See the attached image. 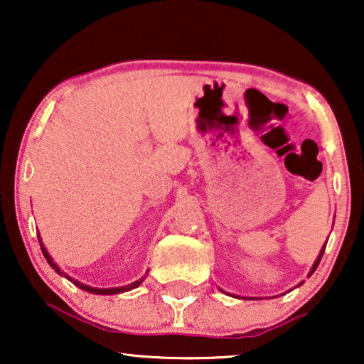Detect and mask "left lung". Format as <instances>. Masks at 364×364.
<instances>
[{"label":"left lung","instance_id":"left-lung-1","mask_svg":"<svg viewBox=\"0 0 364 364\" xmlns=\"http://www.w3.org/2000/svg\"><path fill=\"white\" fill-rule=\"evenodd\" d=\"M326 242H328V240H326ZM325 247H326V245H323V247H321V250H320V253H318L316 260H315V263H313V267H311L310 273H308V277H311V275H313V272L316 270V267L320 265V260H321V257H323V252H325ZM301 283H303V282H301ZM301 283H298V287H300ZM220 291H223L222 288H220ZM223 293H225V291H223ZM227 295H230V296H235V298H240V296H238V295H232V293H227ZM243 298H245V300H252V298H247V296H243ZM255 300H258V298H255Z\"/></svg>","mask_w":364,"mask_h":364}]
</instances>
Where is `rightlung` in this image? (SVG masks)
<instances>
[{
    "mask_svg": "<svg viewBox=\"0 0 364 364\" xmlns=\"http://www.w3.org/2000/svg\"><path fill=\"white\" fill-rule=\"evenodd\" d=\"M38 238H39V245H41L43 255H44V258H46V260H48L49 265H51L53 270L56 272V273H59V275H61V277L68 278L69 282H73L74 285L81 288V290H84V291H89V293H92V295H117V293L131 291V290H134V288H137V287L141 285V283L144 282V278H141V280H137V282H132V283H129V285H126V287H114V288H94V287H89V285H86V283H81V282L74 280L73 277H69L68 273H64V272L61 270V268L58 267V263L53 260V257L49 255V253H48L46 247H44V243H43V240H41V237H39V233H38Z\"/></svg>",
    "mask_w": 364,
    "mask_h": 364,
    "instance_id": "obj_1",
    "label": "right lung"
}]
</instances>
